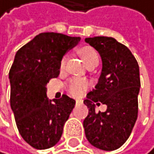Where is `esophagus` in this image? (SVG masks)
I'll use <instances>...</instances> for the list:
<instances>
[{
  "instance_id": "esophagus-1",
  "label": "esophagus",
  "mask_w": 154,
  "mask_h": 154,
  "mask_svg": "<svg viewBox=\"0 0 154 154\" xmlns=\"http://www.w3.org/2000/svg\"><path fill=\"white\" fill-rule=\"evenodd\" d=\"M75 103H76V105L82 104V99H76V100H75Z\"/></svg>"
}]
</instances>
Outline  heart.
I'll return each mask as SVG.
<instances>
[{
  "label": "heart",
  "mask_w": 154,
  "mask_h": 154,
  "mask_svg": "<svg viewBox=\"0 0 154 154\" xmlns=\"http://www.w3.org/2000/svg\"><path fill=\"white\" fill-rule=\"evenodd\" d=\"M79 53L82 56L84 64L88 66L89 64L94 63V62H99V56L97 54L96 50L91 46H83L82 48L79 49ZM67 58L64 57L61 62H60V69H64V67L66 65ZM88 86V82L86 79H72L68 84V91L71 95L72 96H80L83 94V92L86 90Z\"/></svg>",
  "instance_id": "heart-1"
}]
</instances>
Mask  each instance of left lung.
I'll list each match as a JSON object with an SVG mask.
<instances>
[{
  "label": "left lung",
  "mask_w": 154,
  "mask_h": 154,
  "mask_svg": "<svg viewBox=\"0 0 154 154\" xmlns=\"http://www.w3.org/2000/svg\"><path fill=\"white\" fill-rule=\"evenodd\" d=\"M85 42L102 59L98 83L83 101L89 109L83 120L85 136L97 149L115 150L127 141L138 117L139 65L131 51L116 38L94 37ZM99 101L107 106L106 112H96Z\"/></svg>",
  "instance_id": "left-lung-1"
}]
</instances>
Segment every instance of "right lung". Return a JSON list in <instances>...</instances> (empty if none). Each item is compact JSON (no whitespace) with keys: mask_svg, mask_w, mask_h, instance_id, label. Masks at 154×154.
Masks as SVG:
<instances>
[{"mask_svg":"<svg viewBox=\"0 0 154 154\" xmlns=\"http://www.w3.org/2000/svg\"><path fill=\"white\" fill-rule=\"evenodd\" d=\"M79 37L42 33L16 52L9 70L10 107L22 138L37 149L59 142L75 101L63 95L49 100L46 84L60 74V62Z\"/></svg>","mask_w":154,"mask_h":154,"instance_id":"right-lung-1","label":"right lung"}]
</instances>
